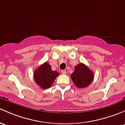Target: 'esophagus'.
<instances>
[{
	"label": "esophagus",
	"mask_w": 125,
	"mask_h": 125,
	"mask_svg": "<svg viewBox=\"0 0 125 125\" xmlns=\"http://www.w3.org/2000/svg\"><path fill=\"white\" fill-rule=\"evenodd\" d=\"M62 74H63V75L66 74V70H62Z\"/></svg>",
	"instance_id": "obj_1"
}]
</instances>
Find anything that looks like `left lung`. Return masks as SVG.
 Returning <instances> with one entry per match:
<instances>
[{
  "mask_svg": "<svg viewBox=\"0 0 125 125\" xmlns=\"http://www.w3.org/2000/svg\"><path fill=\"white\" fill-rule=\"evenodd\" d=\"M94 77L93 71L83 63L78 64L71 75L73 83L78 88H84L89 86L92 82Z\"/></svg>",
  "mask_w": 125,
  "mask_h": 125,
  "instance_id": "obj_1",
  "label": "left lung"
}]
</instances>
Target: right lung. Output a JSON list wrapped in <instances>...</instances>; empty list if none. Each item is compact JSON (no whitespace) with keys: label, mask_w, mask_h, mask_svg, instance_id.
<instances>
[{"label":"right lung","mask_w":125,"mask_h":125,"mask_svg":"<svg viewBox=\"0 0 125 125\" xmlns=\"http://www.w3.org/2000/svg\"><path fill=\"white\" fill-rule=\"evenodd\" d=\"M59 75L58 72L52 71L51 65L45 62L35 71L33 77L35 83L41 88L46 89L52 86L56 78Z\"/></svg>","instance_id":"add662e5"}]
</instances>
